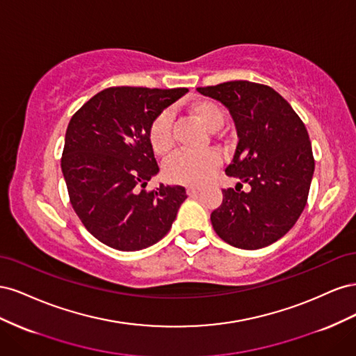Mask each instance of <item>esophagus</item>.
Listing matches in <instances>:
<instances>
[{
    "label": "esophagus",
    "instance_id": "34e87169",
    "mask_svg": "<svg viewBox=\"0 0 356 356\" xmlns=\"http://www.w3.org/2000/svg\"><path fill=\"white\" fill-rule=\"evenodd\" d=\"M187 195H188V196H196V195H199V188H197V187H187Z\"/></svg>",
    "mask_w": 356,
    "mask_h": 356
}]
</instances>
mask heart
I'll use <instances>...</instances> for the list:
<instances>
[{
  "instance_id": "obj_1",
  "label": "heart",
  "mask_w": 356,
  "mask_h": 356,
  "mask_svg": "<svg viewBox=\"0 0 356 356\" xmlns=\"http://www.w3.org/2000/svg\"><path fill=\"white\" fill-rule=\"evenodd\" d=\"M190 114L211 132H217L225 123V113L218 104L212 101H196L190 105ZM148 143L154 154L165 157L174 147L172 123L168 114H160L149 126ZM221 165V157L215 152L202 154L178 153L165 166L168 181L184 186H200L208 181L213 170Z\"/></svg>"
}]
</instances>
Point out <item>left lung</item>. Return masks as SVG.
Returning <instances> with one entry per match:
<instances>
[{
  "instance_id": "obj_1",
  "label": "left lung",
  "mask_w": 356,
  "mask_h": 356,
  "mask_svg": "<svg viewBox=\"0 0 356 356\" xmlns=\"http://www.w3.org/2000/svg\"><path fill=\"white\" fill-rule=\"evenodd\" d=\"M229 110L238 145L225 174L238 178L222 190L211 213L220 238L241 250H260L286 234L303 212L315 160L305 123L281 95L264 84L236 80L197 88ZM242 184L250 186L242 192Z\"/></svg>"
}]
</instances>
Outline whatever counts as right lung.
I'll return each mask as SVG.
<instances>
[{
	"mask_svg": "<svg viewBox=\"0 0 356 356\" xmlns=\"http://www.w3.org/2000/svg\"><path fill=\"white\" fill-rule=\"evenodd\" d=\"M187 92L110 88L72 115L62 174L75 213L106 246L139 251L157 243L187 199L181 186L144 190L159 172L148 143L149 126Z\"/></svg>",
	"mask_w": 356,
	"mask_h": 356,
	"instance_id": "1",
	"label": "right lung"
}]
</instances>
